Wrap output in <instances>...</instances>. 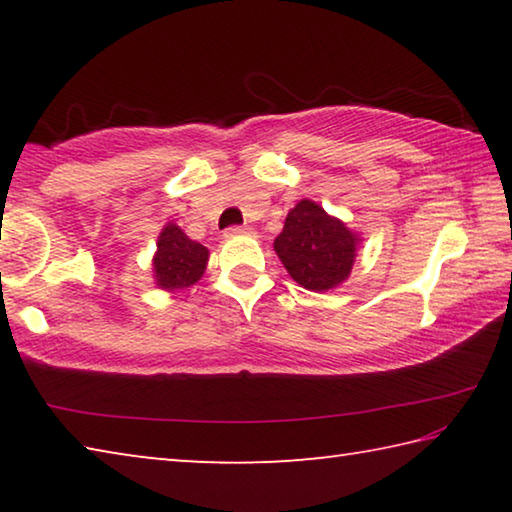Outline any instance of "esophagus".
<instances>
[{"mask_svg":"<svg viewBox=\"0 0 512 512\" xmlns=\"http://www.w3.org/2000/svg\"><path fill=\"white\" fill-rule=\"evenodd\" d=\"M250 232H253V228H248V225H230V228L223 232V237H225V239H232V237L250 235Z\"/></svg>","mask_w":512,"mask_h":512,"instance_id":"esophagus-1","label":"esophagus"}]
</instances>
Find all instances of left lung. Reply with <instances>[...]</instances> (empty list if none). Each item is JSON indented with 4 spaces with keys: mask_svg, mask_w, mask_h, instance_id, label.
Returning a JSON list of instances; mask_svg holds the SVG:
<instances>
[{
    "mask_svg": "<svg viewBox=\"0 0 512 512\" xmlns=\"http://www.w3.org/2000/svg\"><path fill=\"white\" fill-rule=\"evenodd\" d=\"M273 246L300 287L327 291L350 275L357 237L320 205L300 201L287 214L284 230Z\"/></svg>",
    "mask_w": 512,
    "mask_h": 512,
    "instance_id": "8db88e82",
    "label": "left lung"
}]
</instances>
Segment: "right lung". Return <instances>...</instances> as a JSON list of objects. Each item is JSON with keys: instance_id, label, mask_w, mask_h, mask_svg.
<instances>
[{"instance_id": "1", "label": "right lung", "mask_w": 512, "mask_h": 512, "mask_svg": "<svg viewBox=\"0 0 512 512\" xmlns=\"http://www.w3.org/2000/svg\"><path fill=\"white\" fill-rule=\"evenodd\" d=\"M207 248L189 239L178 225L169 223L158 239V253L153 259V273L162 289H185L201 280L207 264Z\"/></svg>"}]
</instances>
